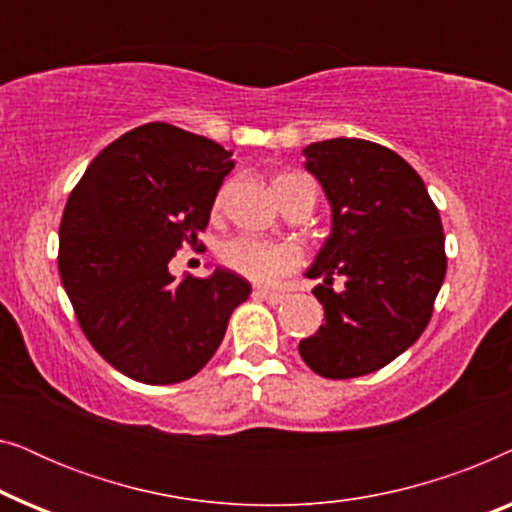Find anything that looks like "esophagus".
Returning <instances> with one entry per match:
<instances>
[{
  "mask_svg": "<svg viewBox=\"0 0 512 512\" xmlns=\"http://www.w3.org/2000/svg\"><path fill=\"white\" fill-rule=\"evenodd\" d=\"M258 298H263V300H268V303H272V305H277V303H282V300L286 298L284 293H279V291H270V289H256L254 291Z\"/></svg>",
  "mask_w": 512,
  "mask_h": 512,
  "instance_id": "34e87169",
  "label": "esophagus"
}]
</instances>
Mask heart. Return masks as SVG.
Returning a JSON list of instances; mask_svg holds the SVG:
<instances>
[{
  "label": "heart",
  "mask_w": 512,
  "mask_h": 512,
  "mask_svg": "<svg viewBox=\"0 0 512 512\" xmlns=\"http://www.w3.org/2000/svg\"><path fill=\"white\" fill-rule=\"evenodd\" d=\"M296 177V174H284V177ZM277 179V181H279ZM223 202V191L216 198V205ZM221 263L228 270L237 272L244 279H251L256 284H275L279 277H284L286 272L296 270L300 263L298 251L289 247V244H277L270 240H261V237H233L226 240L219 249Z\"/></svg>",
  "instance_id": "obj_1"
}]
</instances>
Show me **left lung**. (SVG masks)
<instances>
[{
    "instance_id": "left-lung-1",
    "label": "left lung",
    "mask_w": 512,
    "mask_h": 512,
    "mask_svg": "<svg viewBox=\"0 0 512 512\" xmlns=\"http://www.w3.org/2000/svg\"><path fill=\"white\" fill-rule=\"evenodd\" d=\"M303 153L333 228L307 270L324 279L312 293L326 324L298 352L317 375L349 380L384 368L424 333L447 270L443 223L422 177L387 146L338 137ZM335 274L346 279L340 292Z\"/></svg>"
}]
</instances>
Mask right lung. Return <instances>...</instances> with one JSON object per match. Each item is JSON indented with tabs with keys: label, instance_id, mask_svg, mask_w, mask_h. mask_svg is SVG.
Wrapping results in <instances>:
<instances>
[{
	"label": "right lung",
	"instance_id": "1",
	"mask_svg": "<svg viewBox=\"0 0 512 512\" xmlns=\"http://www.w3.org/2000/svg\"><path fill=\"white\" fill-rule=\"evenodd\" d=\"M233 151L170 123L125 132L88 165L60 221L58 270L90 345L118 373L177 384L205 368L251 284L226 268L174 279L198 247ZM202 247V244H200Z\"/></svg>",
	"mask_w": 512,
	"mask_h": 512
}]
</instances>
